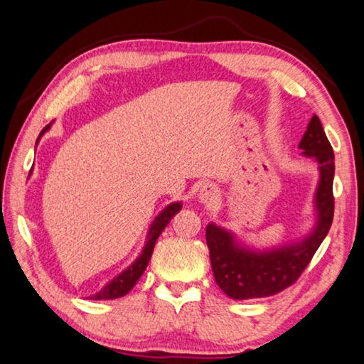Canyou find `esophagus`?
I'll use <instances>...</instances> for the list:
<instances>
[{"label": "esophagus", "mask_w": 364, "mask_h": 364, "mask_svg": "<svg viewBox=\"0 0 364 364\" xmlns=\"http://www.w3.org/2000/svg\"><path fill=\"white\" fill-rule=\"evenodd\" d=\"M200 201L201 203H206V205H211L214 201L218 200V190L214 188L213 186H203L200 188Z\"/></svg>", "instance_id": "obj_1"}]
</instances>
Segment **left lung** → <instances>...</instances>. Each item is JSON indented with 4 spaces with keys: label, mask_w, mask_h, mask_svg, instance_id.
Returning <instances> with one entry per match:
<instances>
[{
    "label": "left lung",
    "mask_w": 364,
    "mask_h": 364,
    "mask_svg": "<svg viewBox=\"0 0 364 364\" xmlns=\"http://www.w3.org/2000/svg\"><path fill=\"white\" fill-rule=\"evenodd\" d=\"M303 154L319 164V186L314 196L318 223L311 234L290 245L255 252L240 247L229 230L206 225V243L216 284L234 300L263 299L290 287L306 269L309 261L331 229L333 219V151L319 117L314 114L299 145Z\"/></svg>",
    "instance_id": "obj_1"
}]
</instances>
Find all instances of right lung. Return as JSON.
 Returning a JSON list of instances; mask_svg holds the SVG:
<instances>
[{
  "label": "right lung",
  "mask_w": 364,
  "mask_h": 364,
  "mask_svg": "<svg viewBox=\"0 0 364 364\" xmlns=\"http://www.w3.org/2000/svg\"><path fill=\"white\" fill-rule=\"evenodd\" d=\"M51 127V124H48V126L41 130L40 136L43 135L48 129ZM38 136V139H40ZM38 143V140H37ZM182 205L181 203H171L164 208L163 211H161L156 218H154L153 224L150 225V230H148V235H146V243L145 247H143V252L140 253L139 258H136L132 264H130L127 269H124L119 276H116L114 279L109 284H106L103 289H101L98 294H95L92 296H88V299L92 300H114V299H121V296L127 295L130 290L134 289V285L136 284V281L141 277L143 271L146 269L148 266V261L151 258V253H153V248H154V243H156L158 237L161 235V232L164 230L166 225L169 224V221L174 216L176 213L181 211Z\"/></svg>",
  "instance_id": "1"
}]
</instances>
